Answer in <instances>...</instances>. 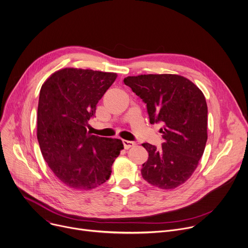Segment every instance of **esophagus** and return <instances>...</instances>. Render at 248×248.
<instances>
[{
    "label": "esophagus",
    "instance_id": "esophagus-1",
    "mask_svg": "<svg viewBox=\"0 0 248 248\" xmlns=\"http://www.w3.org/2000/svg\"><path fill=\"white\" fill-rule=\"evenodd\" d=\"M123 144H124V147L125 150H127V149H129V148H131V147H133L135 145L134 142L128 141V140H123Z\"/></svg>",
    "mask_w": 248,
    "mask_h": 248
}]
</instances>
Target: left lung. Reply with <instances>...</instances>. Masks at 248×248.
<instances>
[{"label":"left lung","mask_w":248,"mask_h":248,"mask_svg":"<svg viewBox=\"0 0 248 248\" xmlns=\"http://www.w3.org/2000/svg\"><path fill=\"white\" fill-rule=\"evenodd\" d=\"M124 85L147 105L150 124L161 123V148L142 146L149 157L142 177L160 189L185 183L203 154L207 140V105L202 91L190 79L172 74L126 77Z\"/></svg>","instance_id":"left-lung-1"}]
</instances>
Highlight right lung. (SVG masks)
I'll list each match as a JSON object with an SVG mask.
<instances>
[{
  "label": "right lung",
  "mask_w": 248,
  "mask_h": 248,
  "mask_svg": "<svg viewBox=\"0 0 248 248\" xmlns=\"http://www.w3.org/2000/svg\"><path fill=\"white\" fill-rule=\"evenodd\" d=\"M117 78L116 73L65 68L42 86L37 137L53 174L67 187L88 191L105 183L124 149L120 139L88 131L96 105Z\"/></svg>",
  "instance_id": "obj_1"
}]
</instances>
